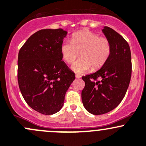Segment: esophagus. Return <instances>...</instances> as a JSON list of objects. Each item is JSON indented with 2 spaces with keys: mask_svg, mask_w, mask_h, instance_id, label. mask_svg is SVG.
I'll return each mask as SVG.
<instances>
[{
  "mask_svg": "<svg viewBox=\"0 0 146 146\" xmlns=\"http://www.w3.org/2000/svg\"><path fill=\"white\" fill-rule=\"evenodd\" d=\"M75 76H76V79H79V78L82 77V75L79 74H75Z\"/></svg>",
  "mask_w": 146,
  "mask_h": 146,
  "instance_id": "1",
  "label": "esophagus"
}]
</instances>
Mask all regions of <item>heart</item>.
Returning <instances> with one entry per match:
<instances>
[{
    "mask_svg": "<svg viewBox=\"0 0 146 146\" xmlns=\"http://www.w3.org/2000/svg\"><path fill=\"white\" fill-rule=\"evenodd\" d=\"M111 43L108 38L98 34L86 30L72 34L71 41L64 40L60 46L62 59L68 64L72 63L79 56L81 58L72 64V70L82 73L99 70L105 65L111 54Z\"/></svg>",
    "mask_w": 146,
    "mask_h": 146,
    "instance_id": "b5f03b06",
    "label": "heart"
}]
</instances>
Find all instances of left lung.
<instances>
[{
	"instance_id": "8db88e82",
	"label": "left lung",
	"mask_w": 146,
	"mask_h": 146,
	"mask_svg": "<svg viewBox=\"0 0 146 146\" xmlns=\"http://www.w3.org/2000/svg\"><path fill=\"white\" fill-rule=\"evenodd\" d=\"M102 31L111 43L110 56L100 70L82 76L85 82L82 103L88 112L95 115L106 114L118 106L131 76V56L127 40L108 27Z\"/></svg>"
}]
</instances>
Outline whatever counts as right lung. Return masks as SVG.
I'll return each instance as SVG.
<instances>
[{"label": "right lung", "mask_w": 146, "mask_h": 146, "mask_svg": "<svg viewBox=\"0 0 146 146\" xmlns=\"http://www.w3.org/2000/svg\"><path fill=\"white\" fill-rule=\"evenodd\" d=\"M67 34L62 29L39 30L18 54L17 79L22 95L29 106L43 115L60 111L75 79L74 73L62 60L60 46Z\"/></svg>", "instance_id": "obj_1"}]
</instances>
